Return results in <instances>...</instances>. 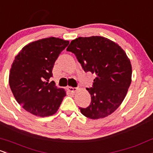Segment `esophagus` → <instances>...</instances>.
Here are the masks:
<instances>
[{
	"instance_id": "esophagus-1",
	"label": "esophagus",
	"mask_w": 153,
	"mask_h": 153,
	"mask_svg": "<svg viewBox=\"0 0 153 153\" xmlns=\"http://www.w3.org/2000/svg\"><path fill=\"white\" fill-rule=\"evenodd\" d=\"M67 90H68L71 93H75L77 91H78V88L76 87H70V86H69V87H67Z\"/></svg>"
}]
</instances>
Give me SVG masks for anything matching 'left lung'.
<instances>
[{"instance_id":"left-lung-1","label":"left lung","mask_w":153,"mask_h":153,"mask_svg":"<svg viewBox=\"0 0 153 153\" xmlns=\"http://www.w3.org/2000/svg\"><path fill=\"white\" fill-rule=\"evenodd\" d=\"M73 53L85 72L96 75L87 88L91 103L81 114L92 120L111 114L121 105L131 83V61L117 43L103 36L78 37L67 48Z\"/></svg>"}]
</instances>
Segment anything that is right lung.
<instances>
[{
	"label": "right lung",
	"instance_id": "1",
	"mask_svg": "<svg viewBox=\"0 0 153 153\" xmlns=\"http://www.w3.org/2000/svg\"><path fill=\"white\" fill-rule=\"evenodd\" d=\"M69 42L56 37L42 39L25 45L15 56L9 86L17 102L32 114H54L66 96L64 89L48 81L56 59Z\"/></svg>",
	"mask_w": 153,
	"mask_h": 153
}]
</instances>
